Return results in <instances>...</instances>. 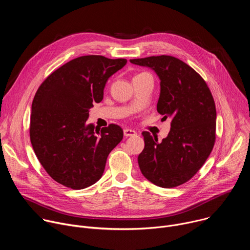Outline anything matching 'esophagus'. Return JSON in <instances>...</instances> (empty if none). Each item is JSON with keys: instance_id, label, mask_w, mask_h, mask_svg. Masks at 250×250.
Segmentation results:
<instances>
[{"instance_id": "esophagus-1", "label": "esophagus", "mask_w": 250, "mask_h": 250, "mask_svg": "<svg viewBox=\"0 0 250 250\" xmlns=\"http://www.w3.org/2000/svg\"><path fill=\"white\" fill-rule=\"evenodd\" d=\"M124 134H125V136H134V135H136V131H134V130H132V129H128V128H125V129H124Z\"/></svg>"}]
</instances>
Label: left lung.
Segmentation results:
<instances>
[{"label": "left lung", "mask_w": 250, "mask_h": 250, "mask_svg": "<svg viewBox=\"0 0 250 250\" xmlns=\"http://www.w3.org/2000/svg\"><path fill=\"white\" fill-rule=\"evenodd\" d=\"M149 67L160 79L157 112L171 119L167 137L144 131L145 148L137 161L148 181L174 188L189 181L204 165L216 141L215 101L205 80L182 60L169 55L130 59Z\"/></svg>", "instance_id": "8db88e82"}]
</instances>
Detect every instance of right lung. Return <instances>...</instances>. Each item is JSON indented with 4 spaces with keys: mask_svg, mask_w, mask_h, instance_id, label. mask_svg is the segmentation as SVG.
I'll return each instance as SVG.
<instances>
[{
    "mask_svg": "<svg viewBox=\"0 0 250 250\" xmlns=\"http://www.w3.org/2000/svg\"><path fill=\"white\" fill-rule=\"evenodd\" d=\"M126 59L86 55L52 72L32 101L29 136L32 148L47 174L57 183L81 190L102 177L106 158L120 144L118 125L97 129L87 125L93 103H100L108 79Z\"/></svg>",
    "mask_w": 250,
    "mask_h": 250,
    "instance_id": "1",
    "label": "right lung"
}]
</instances>
